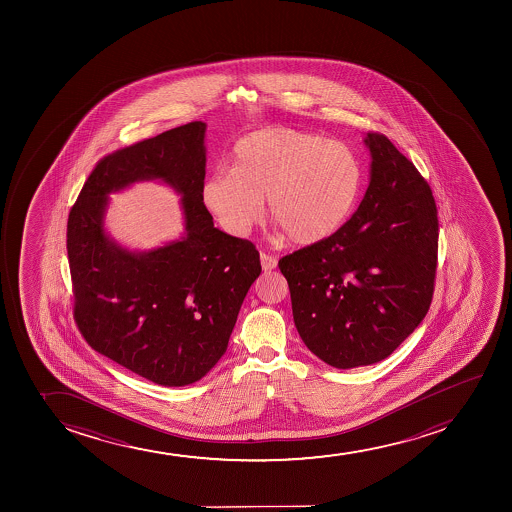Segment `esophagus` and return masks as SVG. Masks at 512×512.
<instances>
[{
    "mask_svg": "<svg viewBox=\"0 0 512 512\" xmlns=\"http://www.w3.org/2000/svg\"><path fill=\"white\" fill-rule=\"evenodd\" d=\"M259 259H261V266H263V270L271 271L277 268V258H273V256H268V254L261 253L259 254Z\"/></svg>",
    "mask_w": 512,
    "mask_h": 512,
    "instance_id": "34e87169",
    "label": "esophagus"
}]
</instances>
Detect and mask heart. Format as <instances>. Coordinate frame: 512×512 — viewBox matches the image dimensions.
I'll return each mask as SVG.
<instances>
[{"mask_svg": "<svg viewBox=\"0 0 512 512\" xmlns=\"http://www.w3.org/2000/svg\"><path fill=\"white\" fill-rule=\"evenodd\" d=\"M232 160V169L206 177L201 200L237 237L258 224L268 200V215L292 244L316 246L343 229L364 189V165L355 150L309 131H254L235 143Z\"/></svg>", "mask_w": 512, "mask_h": 512, "instance_id": "b5f03b06", "label": "heart"}]
</instances>
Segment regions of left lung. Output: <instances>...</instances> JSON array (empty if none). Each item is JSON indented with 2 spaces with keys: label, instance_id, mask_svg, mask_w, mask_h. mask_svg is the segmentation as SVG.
<instances>
[{
  "label": "left lung",
  "instance_id": "1",
  "mask_svg": "<svg viewBox=\"0 0 512 512\" xmlns=\"http://www.w3.org/2000/svg\"><path fill=\"white\" fill-rule=\"evenodd\" d=\"M371 181L328 241L278 261L295 328L316 357L353 369L389 357L429 311L439 220L432 189L381 133H367Z\"/></svg>",
  "mask_w": 512,
  "mask_h": 512
}]
</instances>
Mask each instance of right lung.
I'll return each instance as SVG.
<instances>
[{
    "mask_svg": "<svg viewBox=\"0 0 512 512\" xmlns=\"http://www.w3.org/2000/svg\"><path fill=\"white\" fill-rule=\"evenodd\" d=\"M205 131L193 121L99 160L68 217L80 333L95 352L160 386H188L212 371L261 273L253 242L218 230L201 200ZM152 178L184 194L185 235L138 254L106 235L103 215L109 193Z\"/></svg>",
    "mask_w": 512,
    "mask_h": 512,
    "instance_id": "right-lung-1",
    "label": "right lung"
}]
</instances>
